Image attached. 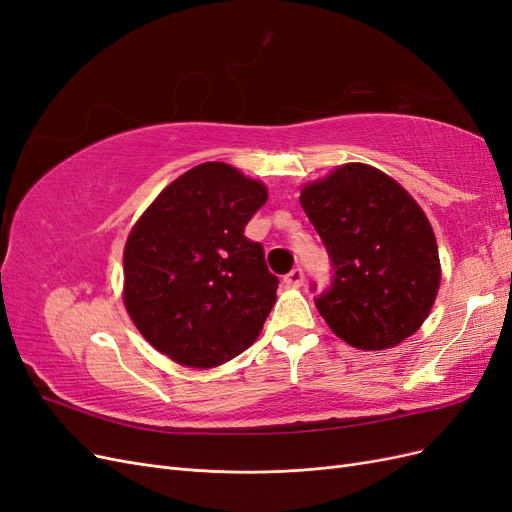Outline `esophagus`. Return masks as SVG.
Returning a JSON list of instances; mask_svg holds the SVG:
<instances>
[{
  "instance_id": "1",
  "label": "esophagus",
  "mask_w": 512,
  "mask_h": 512,
  "mask_svg": "<svg viewBox=\"0 0 512 512\" xmlns=\"http://www.w3.org/2000/svg\"><path fill=\"white\" fill-rule=\"evenodd\" d=\"M284 284L292 286V288H299L303 284V271L301 269H292L286 277H284Z\"/></svg>"
}]
</instances>
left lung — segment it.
<instances>
[{"label":"left lung","mask_w":512,"mask_h":512,"mask_svg":"<svg viewBox=\"0 0 512 512\" xmlns=\"http://www.w3.org/2000/svg\"><path fill=\"white\" fill-rule=\"evenodd\" d=\"M301 207L335 280L316 307L352 348L386 350L414 335L438 297L442 267L425 211L376 166L348 162L301 188Z\"/></svg>","instance_id":"8db88e82"}]
</instances>
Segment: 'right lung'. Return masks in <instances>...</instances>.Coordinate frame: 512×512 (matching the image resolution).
<instances>
[{
    "mask_svg": "<svg viewBox=\"0 0 512 512\" xmlns=\"http://www.w3.org/2000/svg\"><path fill=\"white\" fill-rule=\"evenodd\" d=\"M267 196V185L239 168L205 162L168 183L132 226L123 305L170 361L220 367L258 339L277 277L243 228Z\"/></svg>",
    "mask_w": 512,
    "mask_h": 512,
    "instance_id": "1",
    "label": "right lung"
}]
</instances>
